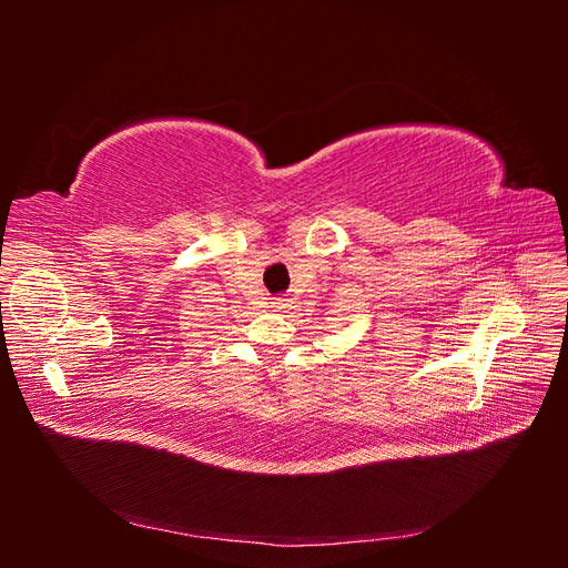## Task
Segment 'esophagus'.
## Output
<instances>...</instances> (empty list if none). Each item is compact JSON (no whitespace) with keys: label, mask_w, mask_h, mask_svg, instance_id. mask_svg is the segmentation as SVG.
I'll return each instance as SVG.
<instances>
[{"label":"esophagus","mask_w":568,"mask_h":568,"mask_svg":"<svg viewBox=\"0 0 568 568\" xmlns=\"http://www.w3.org/2000/svg\"><path fill=\"white\" fill-rule=\"evenodd\" d=\"M272 307H274V311H277V313H284L286 307H288V298H277V301L272 303Z\"/></svg>","instance_id":"esophagus-1"}]
</instances>
